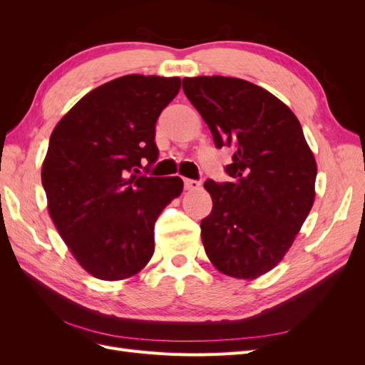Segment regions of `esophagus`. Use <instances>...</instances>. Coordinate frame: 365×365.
<instances>
[{
	"instance_id": "34e87169",
	"label": "esophagus",
	"mask_w": 365,
	"mask_h": 365,
	"mask_svg": "<svg viewBox=\"0 0 365 365\" xmlns=\"http://www.w3.org/2000/svg\"><path fill=\"white\" fill-rule=\"evenodd\" d=\"M201 187L200 181H195V180H189V178H184V189L185 190H196Z\"/></svg>"
}]
</instances>
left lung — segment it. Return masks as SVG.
I'll use <instances>...</instances> for the list:
<instances>
[{"label": "left lung", "instance_id": "obj_1", "mask_svg": "<svg viewBox=\"0 0 365 365\" xmlns=\"http://www.w3.org/2000/svg\"><path fill=\"white\" fill-rule=\"evenodd\" d=\"M216 148L233 149L231 182L207 180L213 208L201 222L207 256L235 279L252 280L279 264L315 200L317 163L300 121L262 86L237 77H184Z\"/></svg>", "mask_w": 365, "mask_h": 365}]
</instances>
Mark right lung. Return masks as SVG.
I'll use <instances>...</instances> for the list:
<instances>
[{
    "label": "right lung",
    "mask_w": 365,
    "mask_h": 365,
    "mask_svg": "<svg viewBox=\"0 0 365 365\" xmlns=\"http://www.w3.org/2000/svg\"><path fill=\"white\" fill-rule=\"evenodd\" d=\"M180 88V77H117L83 96L51 132L41 172L48 213L96 279L125 280L145 268L153 224L182 192L180 176L135 175L155 163L157 118Z\"/></svg>",
    "instance_id": "right-lung-1"
}]
</instances>
